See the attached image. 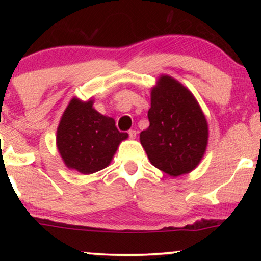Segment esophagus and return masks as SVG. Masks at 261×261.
<instances>
[{
  "mask_svg": "<svg viewBox=\"0 0 261 261\" xmlns=\"http://www.w3.org/2000/svg\"><path fill=\"white\" fill-rule=\"evenodd\" d=\"M127 134L128 136H130V139H135V137H136V131L135 130H128Z\"/></svg>",
  "mask_w": 261,
  "mask_h": 261,
  "instance_id": "obj_1",
  "label": "esophagus"
}]
</instances>
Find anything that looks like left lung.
<instances>
[{"instance_id":"obj_1","label":"left lung","mask_w":261,"mask_h":261,"mask_svg":"<svg viewBox=\"0 0 261 261\" xmlns=\"http://www.w3.org/2000/svg\"><path fill=\"white\" fill-rule=\"evenodd\" d=\"M148 120L140 141L155 168L170 176L195 169L205 154L208 125L193 93L162 74L151 91Z\"/></svg>"}]
</instances>
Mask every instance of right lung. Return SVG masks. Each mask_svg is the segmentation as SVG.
<instances>
[{"instance_id": "right-lung-1", "label": "right lung", "mask_w": 261, "mask_h": 261, "mask_svg": "<svg viewBox=\"0 0 261 261\" xmlns=\"http://www.w3.org/2000/svg\"><path fill=\"white\" fill-rule=\"evenodd\" d=\"M128 135L120 133L115 120L93 108V100L72 98L60 120L56 146L68 169L92 174L107 168L121 141Z\"/></svg>"}]
</instances>
